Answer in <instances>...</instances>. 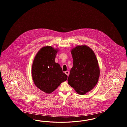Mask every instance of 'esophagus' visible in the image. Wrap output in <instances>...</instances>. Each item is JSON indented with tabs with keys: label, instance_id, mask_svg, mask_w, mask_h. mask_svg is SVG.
I'll use <instances>...</instances> for the list:
<instances>
[{
	"label": "esophagus",
	"instance_id": "34e87169",
	"mask_svg": "<svg viewBox=\"0 0 127 127\" xmlns=\"http://www.w3.org/2000/svg\"><path fill=\"white\" fill-rule=\"evenodd\" d=\"M65 73L66 74V75H67V76H68L69 74V71H65Z\"/></svg>",
	"mask_w": 127,
	"mask_h": 127
}]
</instances>
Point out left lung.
Masks as SVG:
<instances>
[{"instance_id": "8db88e82", "label": "left lung", "mask_w": 127, "mask_h": 127, "mask_svg": "<svg viewBox=\"0 0 127 127\" xmlns=\"http://www.w3.org/2000/svg\"><path fill=\"white\" fill-rule=\"evenodd\" d=\"M73 66L67 79L68 83L79 94L84 95L97 84L99 68L96 57L86 46H78L71 50Z\"/></svg>"}]
</instances>
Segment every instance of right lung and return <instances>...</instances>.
Masks as SVG:
<instances>
[{
	"mask_svg": "<svg viewBox=\"0 0 127 127\" xmlns=\"http://www.w3.org/2000/svg\"><path fill=\"white\" fill-rule=\"evenodd\" d=\"M57 52V49L51 47L41 48L36 54L32 66L34 84L47 93L52 92L67 78L60 65L55 62Z\"/></svg>",
	"mask_w": 127,
	"mask_h": 127,
	"instance_id": "1",
	"label": "right lung"
}]
</instances>
